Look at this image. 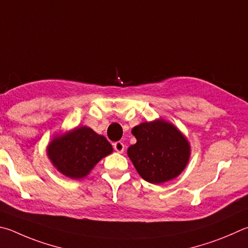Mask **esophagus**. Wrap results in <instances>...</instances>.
I'll list each match as a JSON object with an SVG mask.
<instances>
[{"label":"esophagus","instance_id":"34e87169","mask_svg":"<svg viewBox=\"0 0 248 248\" xmlns=\"http://www.w3.org/2000/svg\"><path fill=\"white\" fill-rule=\"evenodd\" d=\"M112 146H114V150L118 153H124V144L120 141L115 142Z\"/></svg>","mask_w":248,"mask_h":248}]
</instances>
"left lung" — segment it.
I'll list each match as a JSON object with an SVG mask.
<instances>
[{
  "label": "left lung",
  "mask_w": 248,
  "mask_h": 248,
  "mask_svg": "<svg viewBox=\"0 0 248 248\" xmlns=\"http://www.w3.org/2000/svg\"><path fill=\"white\" fill-rule=\"evenodd\" d=\"M137 143L128 148L129 158L147 182L159 184L182 172L190 157L183 134L165 120L144 123L132 129Z\"/></svg>",
  "instance_id": "left-lung-1"
}]
</instances>
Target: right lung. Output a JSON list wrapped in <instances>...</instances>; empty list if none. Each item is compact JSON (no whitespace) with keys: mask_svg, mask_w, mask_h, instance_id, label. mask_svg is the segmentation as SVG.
Instances as JSON below:
<instances>
[{"mask_svg":"<svg viewBox=\"0 0 248 248\" xmlns=\"http://www.w3.org/2000/svg\"><path fill=\"white\" fill-rule=\"evenodd\" d=\"M111 152L110 143L88 127L77 128L64 137L55 138L47 147L53 165L71 179L85 177Z\"/></svg>","mask_w":248,"mask_h":248,"instance_id":"1","label":"right lung"}]
</instances>
